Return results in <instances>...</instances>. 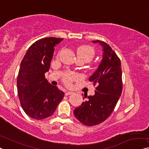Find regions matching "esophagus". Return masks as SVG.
<instances>
[{"instance_id": "esophagus-1", "label": "esophagus", "mask_w": 149, "mask_h": 149, "mask_svg": "<svg viewBox=\"0 0 149 149\" xmlns=\"http://www.w3.org/2000/svg\"><path fill=\"white\" fill-rule=\"evenodd\" d=\"M73 92H70V91H67V92H65V95L66 96H68V95H70V94H72Z\"/></svg>"}]
</instances>
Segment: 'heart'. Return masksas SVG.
Instances as JSON below:
<instances>
[{"label":"heart","mask_w":149,"mask_h":149,"mask_svg":"<svg viewBox=\"0 0 149 149\" xmlns=\"http://www.w3.org/2000/svg\"><path fill=\"white\" fill-rule=\"evenodd\" d=\"M77 58L84 60L86 62L92 61L95 56L94 49L89 45L80 46L77 49ZM77 75L74 72H69L63 76V81L66 84L70 85L71 82L77 78Z\"/></svg>","instance_id":"heart-1"}]
</instances>
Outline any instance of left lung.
Listing matches in <instances>:
<instances>
[{
    "label": "left lung",
    "instance_id": "8db88e82",
    "mask_svg": "<svg viewBox=\"0 0 149 149\" xmlns=\"http://www.w3.org/2000/svg\"><path fill=\"white\" fill-rule=\"evenodd\" d=\"M103 47V59L97 70L89 80L96 86L94 96L88 97L74 110L75 117L88 126L97 125L109 117L114 111L123 90L120 59L109 45L96 40Z\"/></svg>",
    "mask_w": 149,
    "mask_h": 149
}]
</instances>
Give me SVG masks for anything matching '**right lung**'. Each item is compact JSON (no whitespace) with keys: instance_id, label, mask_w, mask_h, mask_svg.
Wrapping results in <instances>:
<instances>
[{"instance_id":"add662e5","label":"right lung","mask_w":149,"mask_h":149,"mask_svg":"<svg viewBox=\"0 0 149 149\" xmlns=\"http://www.w3.org/2000/svg\"><path fill=\"white\" fill-rule=\"evenodd\" d=\"M62 40L46 37L35 41L21 61L17 81L18 95L23 110L33 119L43 120L52 116L64 97V92L51 85L45 76L55 47Z\"/></svg>"}]
</instances>
